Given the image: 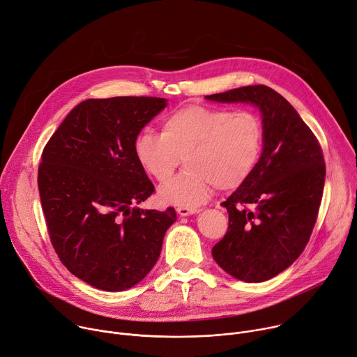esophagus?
<instances>
[{
	"mask_svg": "<svg viewBox=\"0 0 357 357\" xmlns=\"http://www.w3.org/2000/svg\"><path fill=\"white\" fill-rule=\"evenodd\" d=\"M199 211H200V208H185V207H178L177 208V214L181 215V217H185V215H190V214H196Z\"/></svg>",
	"mask_w": 357,
	"mask_h": 357,
	"instance_id": "34e87169",
	"label": "esophagus"
}]
</instances>
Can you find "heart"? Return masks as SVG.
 <instances>
[{"label":"heart","instance_id":"b5f03b06","mask_svg":"<svg viewBox=\"0 0 357 357\" xmlns=\"http://www.w3.org/2000/svg\"><path fill=\"white\" fill-rule=\"evenodd\" d=\"M263 147L261 123L250 112L188 105L164 117L161 134L143 131L134 154L158 183L169 181L184 157L187 172L160 188L166 204L196 208L215 185L233 188L250 176Z\"/></svg>","mask_w":357,"mask_h":357}]
</instances>
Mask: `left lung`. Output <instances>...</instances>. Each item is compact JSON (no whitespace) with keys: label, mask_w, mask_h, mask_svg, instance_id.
<instances>
[{"label":"left lung","mask_w":357,"mask_h":357,"mask_svg":"<svg viewBox=\"0 0 357 357\" xmlns=\"http://www.w3.org/2000/svg\"><path fill=\"white\" fill-rule=\"evenodd\" d=\"M206 100L253 104L261 114V155L222 203L229 229L211 255L234 279L266 282L291 266L310 238L324 187L323 151L294 107L267 86L240 87Z\"/></svg>","instance_id":"left-lung-1"}]
</instances>
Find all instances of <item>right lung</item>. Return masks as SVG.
<instances>
[{
	"instance_id": "right-lung-1",
	"label": "right lung",
	"mask_w": 357,
	"mask_h": 357,
	"mask_svg": "<svg viewBox=\"0 0 357 357\" xmlns=\"http://www.w3.org/2000/svg\"><path fill=\"white\" fill-rule=\"evenodd\" d=\"M166 105L157 97L86 100L44 147L38 190L50 240L61 263L96 289L123 291L140 283L177 220L173 207H135L154 185L134 142Z\"/></svg>"
}]
</instances>
